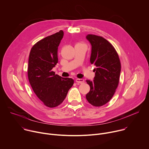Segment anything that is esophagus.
Wrapping results in <instances>:
<instances>
[{
  "label": "esophagus",
  "instance_id": "1",
  "mask_svg": "<svg viewBox=\"0 0 149 149\" xmlns=\"http://www.w3.org/2000/svg\"><path fill=\"white\" fill-rule=\"evenodd\" d=\"M76 82L79 84H83L84 82V79H81V78H77L76 79Z\"/></svg>",
  "mask_w": 149,
  "mask_h": 149
}]
</instances>
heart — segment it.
Listing matches in <instances>:
<instances>
[{"label":"heart","instance_id":"obj_1","mask_svg":"<svg viewBox=\"0 0 149 149\" xmlns=\"http://www.w3.org/2000/svg\"><path fill=\"white\" fill-rule=\"evenodd\" d=\"M77 44H82L81 43H77Z\"/></svg>","mask_w":149,"mask_h":149}]
</instances>
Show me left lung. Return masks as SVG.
Masks as SVG:
<instances>
[{
  "label": "left lung",
  "mask_w": 149,
  "mask_h": 149,
  "mask_svg": "<svg viewBox=\"0 0 149 149\" xmlns=\"http://www.w3.org/2000/svg\"><path fill=\"white\" fill-rule=\"evenodd\" d=\"M87 39L92 46L90 63L95 68L93 81L87 80L90 91L86 95L88 102L101 107L113 97L119 83L121 63L113 45L100 36L88 34Z\"/></svg>",
  "instance_id": "1"
}]
</instances>
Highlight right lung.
<instances>
[{
  "label": "right lung",
  "instance_id": "1",
  "mask_svg": "<svg viewBox=\"0 0 149 149\" xmlns=\"http://www.w3.org/2000/svg\"><path fill=\"white\" fill-rule=\"evenodd\" d=\"M63 36L61 30L42 39L31 49L28 77L31 87L45 105L54 108L65 100L74 84L70 78H62L52 71L58 63V48Z\"/></svg>",
  "mask_w": 149,
  "mask_h": 149
}]
</instances>
